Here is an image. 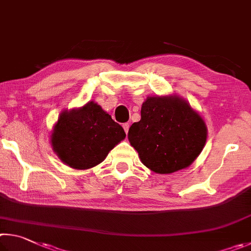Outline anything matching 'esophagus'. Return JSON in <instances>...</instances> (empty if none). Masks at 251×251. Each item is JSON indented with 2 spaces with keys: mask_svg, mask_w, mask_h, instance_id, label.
Masks as SVG:
<instances>
[{
  "mask_svg": "<svg viewBox=\"0 0 251 251\" xmlns=\"http://www.w3.org/2000/svg\"><path fill=\"white\" fill-rule=\"evenodd\" d=\"M123 129H125V132L126 133H128V131H129V128H130V125L129 123H123Z\"/></svg>",
  "mask_w": 251,
  "mask_h": 251,
  "instance_id": "1",
  "label": "esophagus"
}]
</instances>
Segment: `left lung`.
<instances>
[{
    "label": "left lung",
    "instance_id": "8db88e82",
    "mask_svg": "<svg viewBox=\"0 0 251 251\" xmlns=\"http://www.w3.org/2000/svg\"><path fill=\"white\" fill-rule=\"evenodd\" d=\"M128 139L148 169L171 174L186 169L207 139L204 119L177 95L148 97L141 120L130 126Z\"/></svg>",
    "mask_w": 251,
    "mask_h": 251
}]
</instances>
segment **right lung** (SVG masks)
<instances>
[{
    "label": "right lung",
    "mask_w": 251,
    "mask_h": 251,
    "mask_svg": "<svg viewBox=\"0 0 251 251\" xmlns=\"http://www.w3.org/2000/svg\"><path fill=\"white\" fill-rule=\"evenodd\" d=\"M125 130L95 101L64 110L52 126V151L64 164L88 170L100 164L125 140Z\"/></svg>",
    "instance_id": "obj_1"
}]
</instances>
